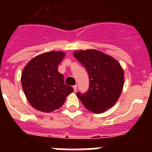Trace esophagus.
Masks as SVG:
<instances>
[{
  "instance_id": "esophagus-1",
  "label": "esophagus",
  "mask_w": 152,
  "mask_h": 152,
  "mask_svg": "<svg viewBox=\"0 0 152 152\" xmlns=\"http://www.w3.org/2000/svg\"><path fill=\"white\" fill-rule=\"evenodd\" d=\"M73 88H74V91H77V85H74V86H73Z\"/></svg>"
}]
</instances>
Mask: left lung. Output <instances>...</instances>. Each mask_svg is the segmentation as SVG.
<instances>
[{"instance_id":"obj_1","label":"left lung","mask_w":152,"mask_h":152,"mask_svg":"<svg viewBox=\"0 0 152 152\" xmlns=\"http://www.w3.org/2000/svg\"><path fill=\"white\" fill-rule=\"evenodd\" d=\"M74 56L89 75L88 91L77 93L83 105L95 113H101L111 108L119 99L124 84L121 65L113 58L97 50L76 51Z\"/></svg>"}]
</instances>
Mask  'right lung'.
I'll return each mask as SVG.
<instances>
[{"mask_svg": "<svg viewBox=\"0 0 152 152\" xmlns=\"http://www.w3.org/2000/svg\"><path fill=\"white\" fill-rule=\"evenodd\" d=\"M64 56V52L55 51L43 53L33 58L23 70V90L29 103L37 110H56L74 91L72 87L64 84L63 75L58 71Z\"/></svg>", "mask_w": 152, "mask_h": 152, "instance_id": "1", "label": "right lung"}]
</instances>
